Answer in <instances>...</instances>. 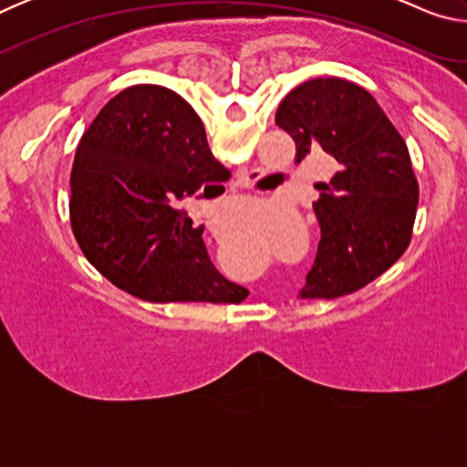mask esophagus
I'll return each mask as SVG.
<instances>
[{
  "instance_id": "obj_1",
  "label": "esophagus",
  "mask_w": 467,
  "mask_h": 467,
  "mask_svg": "<svg viewBox=\"0 0 467 467\" xmlns=\"http://www.w3.org/2000/svg\"><path fill=\"white\" fill-rule=\"evenodd\" d=\"M236 183H239L241 187H249V185H251V172H247V171L239 172V179H236ZM208 231L212 233V236H214V239H220V236L224 234V226H223V223H216V220H210V223H208Z\"/></svg>"
}]
</instances>
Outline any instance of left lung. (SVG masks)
<instances>
[{"label": "left lung", "mask_w": 467, "mask_h": 467, "mask_svg": "<svg viewBox=\"0 0 467 467\" xmlns=\"http://www.w3.org/2000/svg\"><path fill=\"white\" fill-rule=\"evenodd\" d=\"M275 125L296 144L334 156L337 172L313 203L321 239L300 298L357 292L398 262L412 239L418 181L404 138L377 100L339 78H315L286 94Z\"/></svg>", "instance_id": "8db88e82"}]
</instances>
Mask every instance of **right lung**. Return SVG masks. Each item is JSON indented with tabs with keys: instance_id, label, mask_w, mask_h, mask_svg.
Returning <instances> with one entry per match:
<instances>
[{
	"instance_id": "add662e5",
	"label": "right lung",
	"mask_w": 467,
	"mask_h": 467,
	"mask_svg": "<svg viewBox=\"0 0 467 467\" xmlns=\"http://www.w3.org/2000/svg\"><path fill=\"white\" fill-rule=\"evenodd\" d=\"M228 177L185 99L164 86H131L102 107L78 144L69 179L76 241L107 280L138 298L241 303L249 290L216 272L203 226L177 210Z\"/></svg>"
}]
</instances>
